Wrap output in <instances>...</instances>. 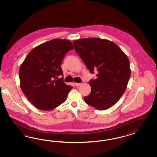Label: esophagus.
Wrapping results in <instances>:
<instances>
[{"mask_svg": "<svg viewBox=\"0 0 157 157\" xmlns=\"http://www.w3.org/2000/svg\"><path fill=\"white\" fill-rule=\"evenodd\" d=\"M74 85L76 86H78L81 85V83H74Z\"/></svg>", "mask_w": 157, "mask_h": 157, "instance_id": "esophagus-1", "label": "esophagus"}]
</instances>
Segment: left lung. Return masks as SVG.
Here are the masks:
<instances>
[{
  "label": "left lung",
  "mask_w": 157,
  "mask_h": 157,
  "mask_svg": "<svg viewBox=\"0 0 157 157\" xmlns=\"http://www.w3.org/2000/svg\"><path fill=\"white\" fill-rule=\"evenodd\" d=\"M74 49L97 78L89 82L90 94L84 100L98 110L113 106L126 90L131 76L128 58L119 46L106 39L86 38L73 41Z\"/></svg>",
  "instance_id": "obj_1"
}]
</instances>
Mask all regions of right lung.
I'll return each mask as SVG.
<instances>
[{
	"label": "right lung",
	"mask_w": 157,
	"mask_h": 157,
	"mask_svg": "<svg viewBox=\"0 0 157 157\" xmlns=\"http://www.w3.org/2000/svg\"><path fill=\"white\" fill-rule=\"evenodd\" d=\"M74 49L71 42L56 38L33 48L19 68L20 87L30 102L42 110L53 109L64 102L72 89L64 82L61 64Z\"/></svg>",
	"instance_id": "add662e5"
}]
</instances>
